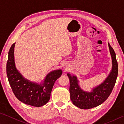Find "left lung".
I'll list each match as a JSON object with an SVG mask.
<instances>
[{
  "label": "left lung",
  "mask_w": 124,
  "mask_h": 124,
  "mask_svg": "<svg viewBox=\"0 0 124 124\" xmlns=\"http://www.w3.org/2000/svg\"><path fill=\"white\" fill-rule=\"evenodd\" d=\"M108 46L112 57V70L106 79L100 84L91 89V91L83 90L80 86L77 77L67 73V76L70 79V99L73 104L79 108L87 109L99 106L107 99L112 91L118 74V64L114 50L109 43Z\"/></svg>",
  "instance_id": "1"
}]
</instances>
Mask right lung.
<instances>
[{
    "mask_svg": "<svg viewBox=\"0 0 124 124\" xmlns=\"http://www.w3.org/2000/svg\"><path fill=\"white\" fill-rule=\"evenodd\" d=\"M15 43L11 45L8 54L7 74L14 95L24 103L34 107L43 106L49 102L55 81L62 74L61 69L48 73L41 83L26 79L16 68L14 58Z\"/></svg>",
    "mask_w": 124,
    "mask_h": 124,
    "instance_id": "add662e5",
    "label": "right lung"
}]
</instances>
